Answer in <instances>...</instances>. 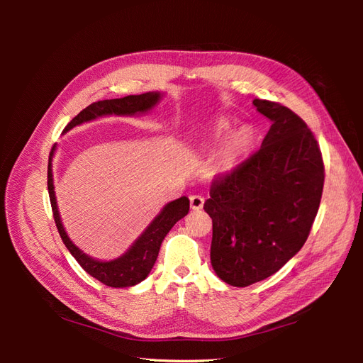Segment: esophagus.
<instances>
[{
    "label": "esophagus",
    "mask_w": 363,
    "mask_h": 363,
    "mask_svg": "<svg viewBox=\"0 0 363 363\" xmlns=\"http://www.w3.org/2000/svg\"><path fill=\"white\" fill-rule=\"evenodd\" d=\"M189 200H191V207L194 208V211H200L204 204V199L201 195H191Z\"/></svg>",
    "instance_id": "1"
}]
</instances>
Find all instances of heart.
Masks as SVG:
<instances>
[{
  "instance_id": "1",
  "label": "heart",
  "mask_w": 363,
  "mask_h": 363,
  "mask_svg": "<svg viewBox=\"0 0 363 363\" xmlns=\"http://www.w3.org/2000/svg\"><path fill=\"white\" fill-rule=\"evenodd\" d=\"M228 131H230V124L227 121L218 123L212 131L208 144L211 145L221 144V142L227 138ZM251 144H252L251 130L248 127H242L240 130H238L236 133H233L227 139L221 152H219L218 160H216V171L228 172L230 169H233L236 164L247 156Z\"/></svg>"
}]
</instances>
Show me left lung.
Returning <instances> with one entry per match:
<instances>
[{
	"label": "left lung",
	"instance_id": "8db88e82",
	"mask_svg": "<svg viewBox=\"0 0 363 363\" xmlns=\"http://www.w3.org/2000/svg\"><path fill=\"white\" fill-rule=\"evenodd\" d=\"M252 104L271 121L257 151L218 175L204 211L216 276L245 288L277 272L304 245L324 186L320 145L304 121L279 103Z\"/></svg>",
	"mask_w": 363,
	"mask_h": 363
}]
</instances>
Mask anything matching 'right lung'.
I'll return each mask as SVG.
<instances>
[{"instance_id": "add662e5", "label": "right lung", "mask_w": 363, "mask_h": 363, "mask_svg": "<svg viewBox=\"0 0 363 363\" xmlns=\"http://www.w3.org/2000/svg\"><path fill=\"white\" fill-rule=\"evenodd\" d=\"M160 100L159 92H147L140 95H128L124 98H115V100H103L87 106L86 108L77 115L71 123L65 127L63 131H68L72 127L86 123V121L95 119L104 115H136L144 113L155 106ZM56 147L51 148L50 159H48V194L52 208L54 223L59 230V235L63 240L65 247L69 250L75 260L80 263V267L96 279L98 281L104 283L106 286L111 288H128L144 280L151 268L155 267L156 259L159 256V250L162 240L168 235L174 224L180 221L183 216L189 212V200L188 196H182L179 200H174L163 207V211L152 219V223L145 228L136 242L130 247V250L121 257L111 262H100L89 256H86L82 250L77 248L72 240L68 238L67 232L62 225L60 215L57 211L56 194H54L52 184V169L51 160Z\"/></svg>"}]
</instances>
